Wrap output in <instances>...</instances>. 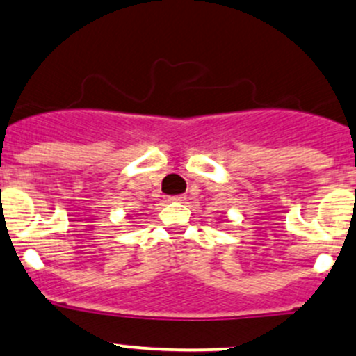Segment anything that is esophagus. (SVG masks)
Segmentation results:
<instances>
[{
    "mask_svg": "<svg viewBox=\"0 0 356 356\" xmlns=\"http://www.w3.org/2000/svg\"><path fill=\"white\" fill-rule=\"evenodd\" d=\"M186 200L184 194H179V196H172L170 201H174V203H182V201Z\"/></svg>",
    "mask_w": 356,
    "mask_h": 356,
    "instance_id": "esophagus-1",
    "label": "esophagus"
}]
</instances>
